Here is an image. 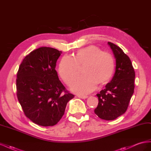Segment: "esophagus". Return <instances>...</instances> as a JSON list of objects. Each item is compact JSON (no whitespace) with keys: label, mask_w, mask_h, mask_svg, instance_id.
I'll return each instance as SVG.
<instances>
[{"label":"esophagus","mask_w":151,"mask_h":151,"mask_svg":"<svg viewBox=\"0 0 151 151\" xmlns=\"http://www.w3.org/2000/svg\"><path fill=\"white\" fill-rule=\"evenodd\" d=\"M77 97L79 98H81V99H86L88 96L86 95H77Z\"/></svg>","instance_id":"esophagus-1"}]
</instances>
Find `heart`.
I'll return each instance as SVG.
<instances>
[{"label": "heart", "mask_w": 151, "mask_h": 151, "mask_svg": "<svg viewBox=\"0 0 151 151\" xmlns=\"http://www.w3.org/2000/svg\"><path fill=\"white\" fill-rule=\"evenodd\" d=\"M83 65L84 74L77 77L71 86L74 92L81 94L92 92L98 83H106L115 69L111 55L91 45L79 50L73 57L63 56L59 64V75L67 85H70L79 74V65Z\"/></svg>", "instance_id": "1"}]
</instances>
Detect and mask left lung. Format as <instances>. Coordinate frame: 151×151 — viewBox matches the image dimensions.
Instances as JSON below:
<instances>
[{
    "label": "left lung",
    "instance_id": "left-lung-1",
    "mask_svg": "<svg viewBox=\"0 0 151 151\" xmlns=\"http://www.w3.org/2000/svg\"><path fill=\"white\" fill-rule=\"evenodd\" d=\"M108 44L116 58V68L110 83L96 96L98 104L94 113L105 120H113L125 113L134 92L135 74L130 58L117 45Z\"/></svg>",
    "mask_w": 151,
    "mask_h": 151
}]
</instances>
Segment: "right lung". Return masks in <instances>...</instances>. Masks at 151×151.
I'll return each mask as SVG.
<instances>
[{"label":"right lung","mask_w":151,"mask_h":151,"mask_svg":"<svg viewBox=\"0 0 151 151\" xmlns=\"http://www.w3.org/2000/svg\"><path fill=\"white\" fill-rule=\"evenodd\" d=\"M62 53L55 48L40 47L23 59L17 71V97L24 115L43 127L56 125L67 104L74 97L59 80L56 63Z\"/></svg>","instance_id":"add662e5"}]
</instances>
